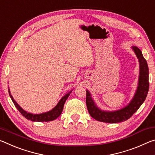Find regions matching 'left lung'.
I'll list each match as a JSON object with an SVG mask.
<instances>
[{"label": "left lung", "mask_w": 155, "mask_h": 155, "mask_svg": "<svg viewBox=\"0 0 155 155\" xmlns=\"http://www.w3.org/2000/svg\"><path fill=\"white\" fill-rule=\"evenodd\" d=\"M139 61V85L134 97L130 103L121 110L114 112H105L96 106L94 101L91 97L90 93L86 91V105L90 116L99 121L116 124L129 119L144 102L149 90V70L146 60L145 59L141 51L137 47H132Z\"/></svg>", "instance_id": "8db88e82"}]
</instances>
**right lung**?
I'll return each instance as SVG.
<instances>
[{
	"mask_svg": "<svg viewBox=\"0 0 155 155\" xmlns=\"http://www.w3.org/2000/svg\"><path fill=\"white\" fill-rule=\"evenodd\" d=\"M71 92H72V91H71ZM71 92L68 93V94H66L64 97H63L62 99L59 101L58 104L56 105V106L54 109L50 110V111L45 113H43V114H31V113H28L19 106L18 104H17V103L13 99V97H12V96L11 95L10 92H9V96H10L12 101H13L14 105L16 107L17 110L21 112V114L23 115V117H25L27 119L31 120V121H38V122L51 121H54V120H55L56 119H57V118L60 116L61 113H62L65 101L67 100L68 97L70 96Z\"/></svg>",
	"mask_w": 155,
	"mask_h": 155,
	"instance_id": "right-lung-1",
	"label": "right lung"
}]
</instances>
